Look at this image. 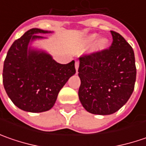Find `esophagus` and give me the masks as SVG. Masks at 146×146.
Returning <instances> with one entry per match:
<instances>
[{"label":"esophagus","mask_w":146,"mask_h":146,"mask_svg":"<svg viewBox=\"0 0 146 146\" xmlns=\"http://www.w3.org/2000/svg\"><path fill=\"white\" fill-rule=\"evenodd\" d=\"M79 65H80V62H79V61H76V63H75V66H76V71L78 70V68H79Z\"/></svg>","instance_id":"1"}]
</instances>
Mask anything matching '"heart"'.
I'll return each instance as SVG.
<instances>
[{"instance_id":"heart-1","label":"heart","mask_w":146,"mask_h":146,"mask_svg":"<svg viewBox=\"0 0 146 146\" xmlns=\"http://www.w3.org/2000/svg\"><path fill=\"white\" fill-rule=\"evenodd\" d=\"M98 38V35L97 34H92L90 36L85 39L84 43L86 44H90ZM108 46V40L106 38H100L98 40H97V42L95 44V45L93 46V51H102L104 50L105 48H106V47Z\"/></svg>"}]
</instances>
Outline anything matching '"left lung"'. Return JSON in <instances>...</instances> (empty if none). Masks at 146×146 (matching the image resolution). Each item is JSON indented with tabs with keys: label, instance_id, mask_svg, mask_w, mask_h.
<instances>
[{
	"label": "left lung",
	"instance_id": "1",
	"mask_svg": "<svg viewBox=\"0 0 146 146\" xmlns=\"http://www.w3.org/2000/svg\"><path fill=\"white\" fill-rule=\"evenodd\" d=\"M108 48L80 57L81 84L79 98L94 115H111L125 105L134 90L137 68L132 46L118 32L111 31Z\"/></svg>",
	"mask_w": 146,
	"mask_h": 146
}]
</instances>
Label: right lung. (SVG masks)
<instances>
[{"mask_svg":"<svg viewBox=\"0 0 146 146\" xmlns=\"http://www.w3.org/2000/svg\"><path fill=\"white\" fill-rule=\"evenodd\" d=\"M32 28L16 40L9 49L3 67V84L5 92L19 109L40 113L50 110L59 91L70 76L76 74L75 61L60 64L44 52L28 48L30 41L48 33Z\"/></svg>","mask_w":146,"mask_h":146,"instance_id":"right-lung-1","label":"right lung"}]
</instances>
